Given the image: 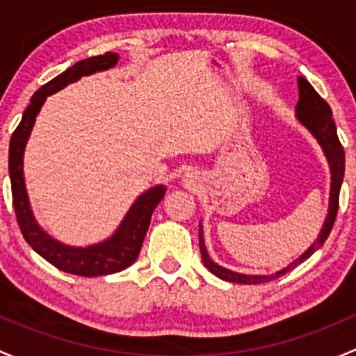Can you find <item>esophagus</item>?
<instances>
[{"instance_id": "esophagus-1", "label": "esophagus", "mask_w": 356, "mask_h": 356, "mask_svg": "<svg viewBox=\"0 0 356 356\" xmlns=\"http://www.w3.org/2000/svg\"><path fill=\"white\" fill-rule=\"evenodd\" d=\"M193 183H195V177H193V173H188L185 177V185H188V186H192Z\"/></svg>"}]
</instances>
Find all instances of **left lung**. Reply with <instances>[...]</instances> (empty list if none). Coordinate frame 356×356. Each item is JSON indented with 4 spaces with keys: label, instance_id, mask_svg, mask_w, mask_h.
I'll return each instance as SVG.
<instances>
[{
    "label": "left lung",
    "instance_id": "obj_1",
    "mask_svg": "<svg viewBox=\"0 0 356 356\" xmlns=\"http://www.w3.org/2000/svg\"><path fill=\"white\" fill-rule=\"evenodd\" d=\"M296 116H298L300 122L312 131L314 137L317 138L322 151H324L325 157H327L329 166H331V202H329V214L327 218H325L324 226H322V232L318 234L317 240L314 241L312 247H310L302 257L296 259L295 262L289 264L288 267H284L280 273L273 274V276H245V274H238L229 269H225V267L218 266V264H214L209 259L207 248H205L204 245L202 229H199L200 254H202L204 266L207 267L212 274L221 277V280L240 284H260L276 280V277H281L283 274H286L288 270L295 269V267L298 266V264H302L303 260L309 259L315 250H318V248L324 245V241L327 240L329 233H331L332 226H334L339 207V190H341V183L344 178V149L338 138V130H336V123L334 120H332L331 108H329V104L324 99L318 96L317 90L309 83V80L303 79V76H298V104H296Z\"/></svg>",
    "mask_w": 356,
    "mask_h": 356
}]
</instances>
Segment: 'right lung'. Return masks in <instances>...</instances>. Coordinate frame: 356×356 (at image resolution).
Listing matches in <instances>:
<instances>
[{"mask_svg": "<svg viewBox=\"0 0 356 356\" xmlns=\"http://www.w3.org/2000/svg\"><path fill=\"white\" fill-rule=\"evenodd\" d=\"M116 61H118V54L115 53H104L99 54V56L87 58V60L79 61L73 67L65 70L61 75L54 76L53 80L44 83L41 89L32 96L31 104L24 111L22 122L15 128L12 140H10L8 170L18 228L24 234L25 241L41 257L53 264L60 270L76 274V276H106V274L120 273V270L131 266L138 257L145 233H147L149 225H151V216L156 205L163 200L164 193H166V186H154L149 192L142 193L137 202L131 205V209L128 211L127 218L123 219L118 232L113 234L109 240L87 248L67 247V245L53 240L49 234L44 233L35 222L34 216H32L24 183V149L32 127H34L35 116H38L39 109H41V106L49 94L58 92L60 89L67 87L68 83L79 80L82 75H90V73L99 72V70L115 67Z\"/></svg>", "mask_w": 356, "mask_h": 356, "instance_id": "obj_1", "label": "right lung"}]
</instances>
